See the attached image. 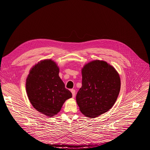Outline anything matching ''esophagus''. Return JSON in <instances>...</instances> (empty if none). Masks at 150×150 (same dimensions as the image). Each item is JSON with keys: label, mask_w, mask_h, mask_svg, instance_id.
Segmentation results:
<instances>
[{"label": "esophagus", "mask_w": 150, "mask_h": 150, "mask_svg": "<svg viewBox=\"0 0 150 150\" xmlns=\"http://www.w3.org/2000/svg\"><path fill=\"white\" fill-rule=\"evenodd\" d=\"M71 93H72V96H73V98H74V96H75V95H76V91L74 90V89H71Z\"/></svg>", "instance_id": "esophagus-1"}]
</instances>
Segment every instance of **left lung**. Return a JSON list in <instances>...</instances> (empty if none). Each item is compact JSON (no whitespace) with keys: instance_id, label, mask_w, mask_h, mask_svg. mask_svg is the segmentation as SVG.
Listing matches in <instances>:
<instances>
[{"instance_id":"1","label":"left lung","mask_w":150,"mask_h":150,"mask_svg":"<svg viewBox=\"0 0 150 150\" xmlns=\"http://www.w3.org/2000/svg\"><path fill=\"white\" fill-rule=\"evenodd\" d=\"M120 77L110 64L96 60L82 69V86L76 95L81 112L93 118L106 112L114 105L120 93Z\"/></svg>"}]
</instances>
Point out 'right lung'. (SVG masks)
Here are the masks:
<instances>
[{
  "instance_id": "add662e5",
  "label": "right lung",
  "mask_w": 150,
  "mask_h": 150,
  "mask_svg": "<svg viewBox=\"0 0 150 150\" xmlns=\"http://www.w3.org/2000/svg\"><path fill=\"white\" fill-rule=\"evenodd\" d=\"M59 71L55 62L44 60L32 68L26 79L30 102L37 111L49 117L59 112L64 102L72 97L59 77Z\"/></svg>"
}]
</instances>
